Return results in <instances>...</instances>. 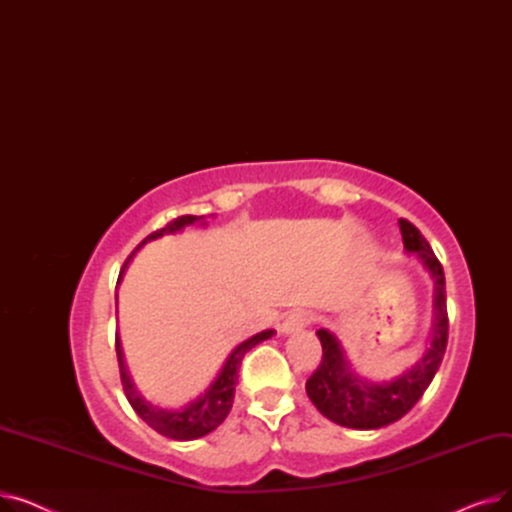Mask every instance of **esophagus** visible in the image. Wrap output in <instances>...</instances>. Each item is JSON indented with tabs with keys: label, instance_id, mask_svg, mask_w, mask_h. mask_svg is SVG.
Here are the masks:
<instances>
[{
	"label": "esophagus",
	"instance_id": "34e87169",
	"mask_svg": "<svg viewBox=\"0 0 512 512\" xmlns=\"http://www.w3.org/2000/svg\"><path fill=\"white\" fill-rule=\"evenodd\" d=\"M309 321H311V315L307 313V311H292V313H288L286 315V319L282 321V326H280V332L284 334V336H290V334H297V332H301V330H305L307 326H309Z\"/></svg>",
	"mask_w": 512,
	"mask_h": 512
}]
</instances>
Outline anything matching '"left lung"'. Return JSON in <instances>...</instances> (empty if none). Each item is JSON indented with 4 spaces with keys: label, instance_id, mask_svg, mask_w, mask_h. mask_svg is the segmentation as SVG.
Returning <instances> with one entry per match:
<instances>
[{
    "label": "left lung",
    "instance_id": "1",
    "mask_svg": "<svg viewBox=\"0 0 512 512\" xmlns=\"http://www.w3.org/2000/svg\"><path fill=\"white\" fill-rule=\"evenodd\" d=\"M405 251L415 253L423 270L432 278V328L423 355L402 373L390 380H367L348 361L338 336L326 328L317 330L321 342V363L307 380V394L317 411L330 421L351 429H380L400 417H405L427 386L444 359L448 342V313H446V282L444 270L436 259L429 242L407 220H398Z\"/></svg>",
    "mask_w": 512,
    "mask_h": 512
}]
</instances>
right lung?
Here are the masks:
<instances>
[{
	"label": "right lung",
	"instance_id": "right-lung-1",
	"mask_svg": "<svg viewBox=\"0 0 512 512\" xmlns=\"http://www.w3.org/2000/svg\"><path fill=\"white\" fill-rule=\"evenodd\" d=\"M207 226L205 215H182V218L174 220L172 224H168L166 228H161L157 232H153L151 236H147L141 245L132 251V255L126 259L122 272L118 276V286L128 270V263L132 261V257L141 251L143 245L151 240H157L166 234H176L182 232L186 226ZM116 286V290H118ZM116 309H118V294H116ZM276 334V330H263L247 340H242L238 346L232 348V353L228 355V359L224 361L222 369L215 375L213 382L193 400H188L186 405L178 407V409H168V407H159L155 402L147 400L139 388L134 386L130 371L126 367L124 361V351H122V342H120V334L116 332V353H118V365H120V378H122V386H124V394L130 402V407L137 411V415L149 425L153 427L157 434L172 438V440H197L207 436L209 432H213L215 427L222 425V421L228 417L232 402H234V390L238 384V367L245 359V355L251 351L253 346H257L263 340H270Z\"/></svg>",
	"mask_w": 512,
	"mask_h": 512
}]
</instances>
